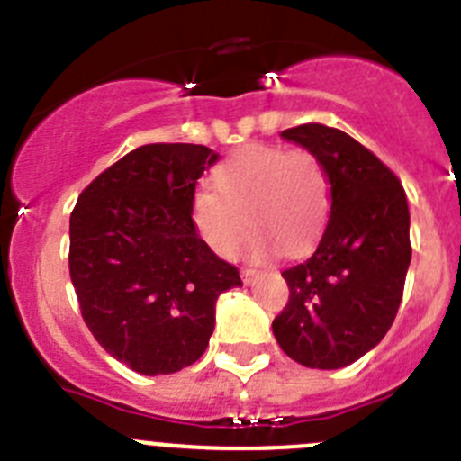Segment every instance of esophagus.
<instances>
[{
	"mask_svg": "<svg viewBox=\"0 0 461 461\" xmlns=\"http://www.w3.org/2000/svg\"><path fill=\"white\" fill-rule=\"evenodd\" d=\"M256 276H258L256 269H249V267H244V269H242V280H244V283H247V285H251Z\"/></svg>",
	"mask_w": 461,
	"mask_h": 461,
	"instance_id": "34e87169",
	"label": "esophagus"
}]
</instances>
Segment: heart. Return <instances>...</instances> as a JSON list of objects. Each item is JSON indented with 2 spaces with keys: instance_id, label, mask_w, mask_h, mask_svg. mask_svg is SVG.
I'll use <instances>...</instances> for the list:
<instances>
[{
  "instance_id": "b5f03b06",
  "label": "heart",
  "mask_w": 461,
  "mask_h": 461,
  "mask_svg": "<svg viewBox=\"0 0 461 461\" xmlns=\"http://www.w3.org/2000/svg\"><path fill=\"white\" fill-rule=\"evenodd\" d=\"M214 185L196 187L190 210L201 240L221 258L238 256L249 223L256 226L251 256H269L278 244L301 251L321 233L330 210L326 169L308 149H244L219 165Z\"/></svg>"
}]
</instances>
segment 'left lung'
I'll use <instances>...</instances> for the list:
<instances>
[{
    "label": "left lung",
    "instance_id": "obj_1",
    "mask_svg": "<svg viewBox=\"0 0 461 461\" xmlns=\"http://www.w3.org/2000/svg\"><path fill=\"white\" fill-rule=\"evenodd\" d=\"M280 135L321 160L330 217L317 251L283 271L289 301L271 328L294 362L341 369L396 319L411 260L407 196L396 174L344 131L301 124Z\"/></svg>",
    "mask_w": 461,
    "mask_h": 461
}]
</instances>
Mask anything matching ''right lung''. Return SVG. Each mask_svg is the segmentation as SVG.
I'll return each instance as SVG.
<instances>
[{
  "label": "right lung",
  "instance_id": "right-lung-1",
  "mask_svg": "<svg viewBox=\"0 0 461 461\" xmlns=\"http://www.w3.org/2000/svg\"><path fill=\"white\" fill-rule=\"evenodd\" d=\"M217 160L203 144H144L102 172L69 217V276L95 339L142 375L194 365L219 294L240 287L192 221V194Z\"/></svg>",
  "mask_w": 461,
  "mask_h": 461
}]
</instances>
